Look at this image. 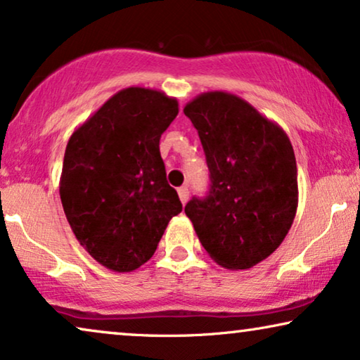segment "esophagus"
<instances>
[{"label":"esophagus","instance_id":"1","mask_svg":"<svg viewBox=\"0 0 360 360\" xmlns=\"http://www.w3.org/2000/svg\"><path fill=\"white\" fill-rule=\"evenodd\" d=\"M179 198L184 205L188 201V188H186V186H180L179 188Z\"/></svg>","mask_w":360,"mask_h":360}]
</instances>
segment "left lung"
I'll return each instance as SVG.
<instances>
[{
	"mask_svg": "<svg viewBox=\"0 0 360 360\" xmlns=\"http://www.w3.org/2000/svg\"><path fill=\"white\" fill-rule=\"evenodd\" d=\"M184 112L198 131L211 179L208 196L190 200L185 213L216 264L254 267L282 244L297 214L292 142L233 93H201Z\"/></svg>",
	"mask_w": 360,
	"mask_h": 360,
	"instance_id": "left-lung-1",
	"label": "left lung"
}]
</instances>
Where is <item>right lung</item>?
<instances>
[{
	"label": "right lung",
	"instance_id": "1",
	"mask_svg": "<svg viewBox=\"0 0 360 360\" xmlns=\"http://www.w3.org/2000/svg\"><path fill=\"white\" fill-rule=\"evenodd\" d=\"M176 115L175 98L129 86L112 95L68 139L62 206L78 243L103 267L139 269L181 211L159 149L162 132Z\"/></svg>",
	"mask_w": 360,
	"mask_h": 360
}]
</instances>
